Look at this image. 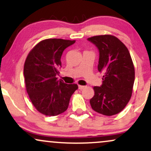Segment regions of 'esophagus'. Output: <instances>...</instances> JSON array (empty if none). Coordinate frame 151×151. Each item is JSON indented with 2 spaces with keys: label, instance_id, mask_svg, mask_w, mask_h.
<instances>
[{
  "label": "esophagus",
  "instance_id": "34e87169",
  "mask_svg": "<svg viewBox=\"0 0 151 151\" xmlns=\"http://www.w3.org/2000/svg\"><path fill=\"white\" fill-rule=\"evenodd\" d=\"M86 86H82V85H79V89H80V90H81V89H84V88H85Z\"/></svg>",
  "mask_w": 151,
  "mask_h": 151
}]
</instances>
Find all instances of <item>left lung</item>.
Instances as JSON below:
<instances>
[{
  "label": "left lung",
  "mask_w": 151,
  "mask_h": 151,
  "mask_svg": "<svg viewBox=\"0 0 151 151\" xmlns=\"http://www.w3.org/2000/svg\"><path fill=\"white\" fill-rule=\"evenodd\" d=\"M99 51L98 70L104 72L101 86H93L90 99L93 111L105 116L120 113L129 103L133 92L135 70L129 50L111 35L88 38Z\"/></svg>",
  "instance_id": "8db88e82"
}]
</instances>
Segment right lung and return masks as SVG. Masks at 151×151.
<instances>
[{"label":"right lung","mask_w":151,"mask_h":151,"mask_svg":"<svg viewBox=\"0 0 151 151\" xmlns=\"http://www.w3.org/2000/svg\"><path fill=\"white\" fill-rule=\"evenodd\" d=\"M75 40L46 39L30 50L24 65L27 92L32 104L40 113L54 116L68 108L77 84H67L57 75L62 67L61 57L66 48Z\"/></svg>","instance_id":"add662e5"}]
</instances>
